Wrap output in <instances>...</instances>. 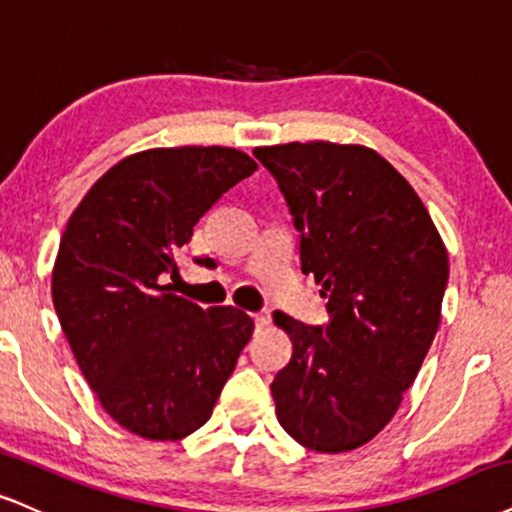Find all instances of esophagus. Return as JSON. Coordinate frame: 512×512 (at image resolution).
Masks as SVG:
<instances>
[{"mask_svg":"<svg viewBox=\"0 0 512 512\" xmlns=\"http://www.w3.org/2000/svg\"><path fill=\"white\" fill-rule=\"evenodd\" d=\"M255 326L257 329H264V326H269V322H272V315L269 312H255Z\"/></svg>","mask_w":512,"mask_h":512,"instance_id":"34e87169","label":"esophagus"}]
</instances>
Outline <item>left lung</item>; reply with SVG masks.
I'll use <instances>...</instances> for the list:
<instances>
[{"label": "left lung", "instance_id": "obj_1", "mask_svg": "<svg viewBox=\"0 0 512 512\" xmlns=\"http://www.w3.org/2000/svg\"><path fill=\"white\" fill-rule=\"evenodd\" d=\"M300 238L303 272L329 298L322 329L274 312L293 355L272 381L279 424L300 446L346 453L386 427L441 322L448 250L415 188L365 145L255 147Z\"/></svg>", "mask_w": 512, "mask_h": 512}]
</instances>
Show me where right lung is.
Masks as SVG:
<instances>
[{"label": "right lung", "instance_id": "add662e5", "mask_svg": "<svg viewBox=\"0 0 512 512\" xmlns=\"http://www.w3.org/2000/svg\"><path fill=\"white\" fill-rule=\"evenodd\" d=\"M257 171L236 147H155L114 164L66 221L52 300L107 415L150 441L186 439L212 415L252 319L174 293L176 255L226 190Z\"/></svg>", "mask_w": 512, "mask_h": 512}]
</instances>
